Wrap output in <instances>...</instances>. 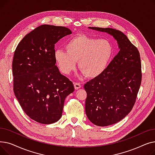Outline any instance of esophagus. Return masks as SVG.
I'll return each mask as SVG.
<instances>
[{"mask_svg": "<svg viewBox=\"0 0 155 155\" xmlns=\"http://www.w3.org/2000/svg\"><path fill=\"white\" fill-rule=\"evenodd\" d=\"M74 87H75V90H78V88H80L81 87V85L79 84V83H74Z\"/></svg>", "mask_w": 155, "mask_h": 155, "instance_id": "34e87169", "label": "esophagus"}]
</instances>
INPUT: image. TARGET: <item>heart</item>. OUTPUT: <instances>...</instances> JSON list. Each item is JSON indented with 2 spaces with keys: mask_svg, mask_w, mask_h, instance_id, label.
<instances>
[{
  "mask_svg": "<svg viewBox=\"0 0 155 155\" xmlns=\"http://www.w3.org/2000/svg\"><path fill=\"white\" fill-rule=\"evenodd\" d=\"M65 50H56L54 58L60 71L68 75L75 68L78 61V68L88 78L101 76L107 69L112 59L114 48L107 39L78 35L65 45Z\"/></svg>",
  "mask_w": 155,
  "mask_h": 155,
  "instance_id": "heart-1",
  "label": "heart"
}]
</instances>
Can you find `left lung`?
<instances>
[{"label":"left lung","mask_w":155,"mask_h":155,"mask_svg":"<svg viewBox=\"0 0 155 155\" xmlns=\"http://www.w3.org/2000/svg\"><path fill=\"white\" fill-rule=\"evenodd\" d=\"M110 35L119 51L102 74L84 85L86 115L98 126L116 124L132 110L141 82L140 54L127 37L112 28L88 27Z\"/></svg>","instance_id":"obj_1"}]
</instances>
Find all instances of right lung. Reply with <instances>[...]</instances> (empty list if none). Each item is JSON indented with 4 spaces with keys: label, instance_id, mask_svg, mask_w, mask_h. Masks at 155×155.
Listing matches in <instances>:
<instances>
[{
    "label": "right lung",
    "instance_id": "add662e5",
    "mask_svg": "<svg viewBox=\"0 0 155 155\" xmlns=\"http://www.w3.org/2000/svg\"><path fill=\"white\" fill-rule=\"evenodd\" d=\"M71 31L63 26L41 25L18 44L12 61L14 92L32 120L49 124L62 116L64 99L74 91L73 83L55 64L54 45Z\"/></svg>",
    "mask_w": 155,
    "mask_h": 155
}]
</instances>
